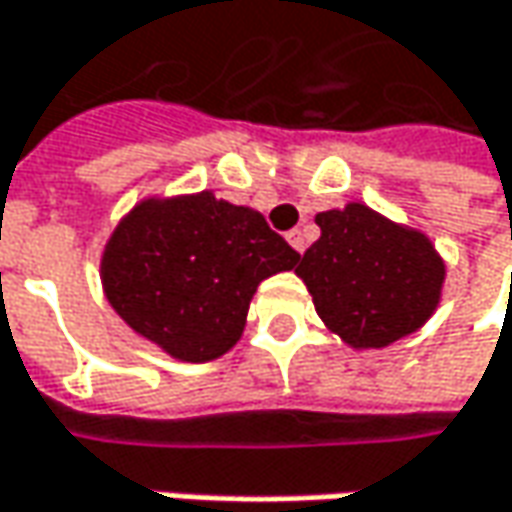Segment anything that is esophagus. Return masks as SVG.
<instances>
[{"instance_id": "obj_1", "label": "esophagus", "mask_w": 512, "mask_h": 512, "mask_svg": "<svg viewBox=\"0 0 512 512\" xmlns=\"http://www.w3.org/2000/svg\"><path fill=\"white\" fill-rule=\"evenodd\" d=\"M286 240L292 243V249H295V252H300V255L306 252V234L300 232V229H292V232L286 234Z\"/></svg>"}]
</instances>
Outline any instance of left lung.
Here are the masks:
<instances>
[{"label":"left lung","mask_w":512,"mask_h":512,"mask_svg":"<svg viewBox=\"0 0 512 512\" xmlns=\"http://www.w3.org/2000/svg\"><path fill=\"white\" fill-rule=\"evenodd\" d=\"M321 237L298 275L326 326L349 346H387L433 315L444 263L424 234L361 203L315 217Z\"/></svg>","instance_id":"1"}]
</instances>
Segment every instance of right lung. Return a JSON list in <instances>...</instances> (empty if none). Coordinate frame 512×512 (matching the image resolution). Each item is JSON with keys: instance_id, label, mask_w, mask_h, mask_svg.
I'll return each mask as SVG.
<instances>
[{"instance_id": "add662e5", "label": "right lung", "mask_w": 512, "mask_h": 512, "mask_svg": "<svg viewBox=\"0 0 512 512\" xmlns=\"http://www.w3.org/2000/svg\"><path fill=\"white\" fill-rule=\"evenodd\" d=\"M298 260L263 214L203 191L128 214L105 246L102 286L134 332L200 364L237 344L257 283Z\"/></svg>"}]
</instances>
